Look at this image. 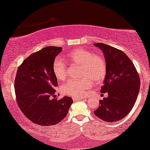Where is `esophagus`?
Here are the masks:
<instances>
[{
	"instance_id": "34e87169",
	"label": "esophagus",
	"mask_w": 150,
	"mask_h": 150,
	"mask_svg": "<svg viewBox=\"0 0 150 150\" xmlns=\"http://www.w3.org/2000/svg\"><path fill=\"white\" fill-rule=\"evenodd\" d=\"M72 99H73L74 101H76V100H82V99H83V98H81V97H76V96H73Z\"/></svg>"
}]
</instances>
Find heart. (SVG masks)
I'll return each instance as SVG.
<instances>
[{"label":"heart","mask_w":150,"mask_h":150,"mask_svg":"<svg viewBox=\"0 0 150 150\" xmlns=\"http://www.w3.org/2000/svg\"><path fill=\"white\" fill-rule=\"evenodd\" d=\"M67 60L69 63L79 65V76L83 79H69L61 87L63 94L72 96H81L94 83H99L106 74V63L100 55L85 49H76L67 53ZM52 71L59 81L67 77V65L62 60L56 59L52 63Z\"/></svg>","instance_id":"1"}]
</instances>
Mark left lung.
Segmentation results:
<instances>
[{"mask_svg": "<svg viewBox=\"0 0 150 150\" xmlns=\"http://www.w3.org/2000/svg\"><path fill=\"white\" fill-rule=\"evenodd\" d=\"M104 53L106 74L101 93L108 97L100 100L94 114L107 122H117L124 118L134 106L139 93L140 78L130 58L123 52L108 45L97 43Z\"/></svg>", "mask_w": 150, "mask_h": 150, "instance_id": "left-lung-1", "label": "left lung"}]
</instances>
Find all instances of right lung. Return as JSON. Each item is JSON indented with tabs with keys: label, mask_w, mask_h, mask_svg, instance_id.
Segmentation results:
<instances>
[{
	"label": "right lung",
	"mask_w": 150,
	"mask_h": 150,
	"mask_svg": "<svg viewBox=\"0 0 150 150\" xmlns=\"http://www.w3.org/2000/svg\"><path fill=\"white\" fill-rule=\"evenodd\" d=\"M61 50V47L42 48L24 59L16 73L14 87L18 106L28 120L40 126L58 124L73 103L67 96L52 98L58 85L52 63Z\"/></svg>",
	"instance_id": "add662e5"
}]
</instances>
